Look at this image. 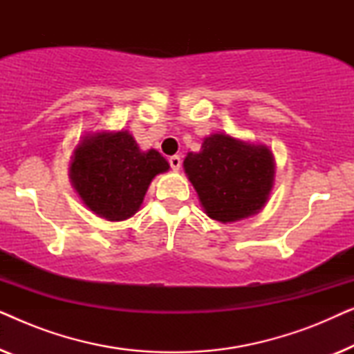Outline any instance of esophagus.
Wrapping results in <instances>:
<instances>
[{
  "instance_id": "34e87169",
  "label": "esophagus",
  "mask_w": 354,
  "mask_h": 354,
  "mask_svg": "<svg viewBox=\"0 0 354 354\" xmlns=\"http://www.w3.org/2000/svg\"><path fill=\"white\" fill-rule=\"evenodd\" d=\"M169 164H171L172 171L177 172L182 166V159H180V156H171V158H169Z\"/></svg>"
}]
</instances>
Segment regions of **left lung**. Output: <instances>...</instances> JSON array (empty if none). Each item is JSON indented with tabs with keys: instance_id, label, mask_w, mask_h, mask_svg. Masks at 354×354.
<instances>
[{
	"instance_id": "left-lung-1",
	"label": "left lung",
	"mask_w": 354,
	"mask_h": 354,
	"mask_svg": "<svg viewBox=\"0 0 354 354\" xmlns=\"http://www.w3.org/2000/svg\"><path fill=\"white\" fill-rule=\"evenodd\" d=\"M183 169L201 206L222 224L258 214L274 185L272 151L225 133L203 140L200 153H188Z\"/></svg>"
}]
</instances>
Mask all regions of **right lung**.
Returning a JSON list of instances; mask_svg holds the SVG:
<instances>
[{
	"label": "right lung",
	"instance_id": "1",
	"mask_svg": "<svg viewBox=\"0 0 354 354\" xmlns=\"http://www.w3.org/2000/svg\"><path fill=\"white\" fill-rule=\"evenodd\" d=\"M156 149L142 151L127 130L88 135L72 154L69 177L84 205L106 221H125L142 206L149 183L167 172Z\"/></svg>",
	"mask_w": 354,
	"mask_h": 354
}]
</instances>
